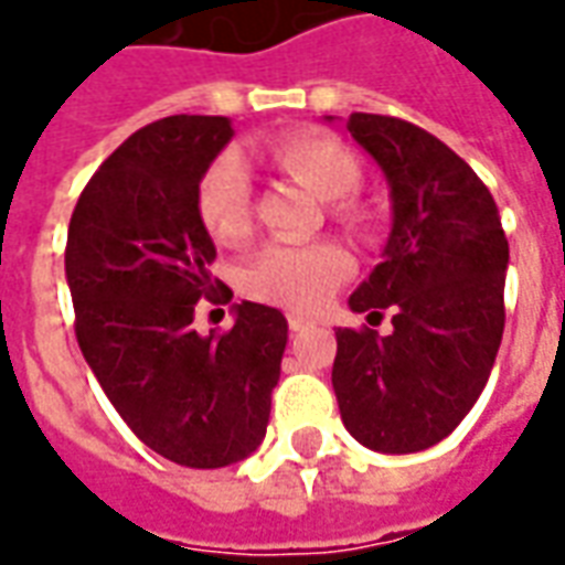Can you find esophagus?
<instances>
[{
  "label": "esophagus",
  "instance_id": "esophagus-1",
  "mask_svg": "<svg viewBox=\"0 0 565 565\" xmlns=\"http://www.w3.org/2000/svg\"><path fill=\"white\" fill-rule=\"evenodd\" d=\"M310 326H317V322L310 320V317H305V313H289L291 332H305V329H310Z\"/></svg>",
  "mask_w": 565,
  "mask_h": 565
}]
</instances>
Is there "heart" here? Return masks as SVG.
Segmentation results:
<instances>
[{"label": "heart", "instance_id": "b5f03b06", "mask_svg": "<svg viewBox=\"0 0 565 565\" xmlns=\"http://www.w3.org/2000/svg\"><path fill=\"white\" fill-rule=\"evenodd\" d=\"M264 157L301 181L322 200H341L360 184V162L326 131H295L274 141ZM196 212L217 243L236 245L252 233V174L239 153H221L205 169L196 190ZM341 212H348L341 205ZM353 270L348 248L338 243H267L243 267V289L270 305L313 310Z\"/></svg>", "mask_w": 565, "mask_h": 565}]
</instances>
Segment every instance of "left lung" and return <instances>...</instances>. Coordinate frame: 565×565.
I'll return each mask as SVG.
<instances>
[{
    "mask_svg": "<svg viewBox=\"0 0 565 565\" xmlns=\"http://www.w3.org/2000/svg\"><path fill=\"white\" fill-rule=\"evenodd\" d=\"M332 122V116H326ZM353 141L391 186V236L350 310H394V332L338 329L332 387L365 449L422 452L483 394L504 332L508 239L489 186L430 131L353 113Z\"/></svg>",
    "mask_w": 565,
    "mask_h": 565,
    "instance_id": "obj_1",
    "label": "left lung"
}]
</instances>
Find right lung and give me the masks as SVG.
<instances>
[{"mask_svg": "<svg viewBox=\"0 0 565 565\" xmlns=\"http://www.w3.org/2000/svg\"><path fill=\"white\" fill-rule=\"evenodd\" d=\"M227 116H166L135 131L92 174L67 233L76 341L97 384L153 452L184 468H227L260 446L289 322L233 305L224 334L190 322L200 298L231 301L209 274L215 243L196 212L205 169L231 143Z\"/></svg>", "mask_w": 565, "mask_h": 565, "instance_id": "right-lung-1", "label": "right lung"}]
</instances>
